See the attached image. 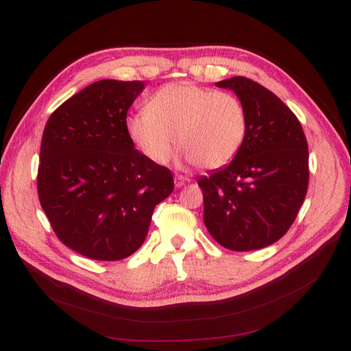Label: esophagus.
<instances>
[{
    "label": "esophagus",
    "mask_w": 351,
    "mask_h": 351,
    "mask_svg": "<svg viewBox=\"0 0 351 351\" xmlns=\"http://www.w3.org/2000/svg\"><path fill=\"white\" fill-rule=\"evenodd\" d=\"M190 180L189 178H185V176H182V175H175V187H182V185H185L187 184Z\"/></svg>",
    "instance_id": "34e87169"
}]
</instances>
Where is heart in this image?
Here are the masks:
<instances>
[{
    "label": "heart",
    "instance_id": "1",
    "mask_svg": "<svg viewBox=\"0 0 351 351\" xmlns=\"http://www.w3.org/2000/svg\"><path fill=\"white\" fill-rule=\"evenodd\" d=\"M126 128L134 145L156 164L169 161L178 141L196 166L220 169L241 151L247 113L232 93L175 83L155 92L146 110L128 119Z\"/></svg>",
    "mask_w": 351,
    "mask_h": 351
}]
</instances>
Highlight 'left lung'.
I'll return each instance as SVG.
<instances>
[{
    "mask_svg": "<svg viewBox=\"0 0 351 351\" xmlns=\"http://www.w3.org/2000/svg\"><path fill=\"white\" fill-rule=\"evenodd\" d=\"M247 113V136L229 166L199 180L204 223L223 247L263 249L288 232L309 184L308 141L278 96L245 77L219 81Z\"/></svg>",
    "mask_w": 351,
    "mask_h": 351,
    "instance_id": "1",
    "label": "left lung"
}]
</instances>
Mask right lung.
<instances>
[{
  "label": "right lung",
  "instance_id": "1",
  "mask_svg": "<svg viewBox=\"0 0 351 351\" xmlns=\"http://www.w3.org/2000/svg\"><path fill=\"white\" fill-rule=\"evenodd\" d=\"M143 81L101 80L48 119L37 195L58 240L96 261L131 256L147 235L173 175L134 149L126 113Z\"/></svg>",
  "mask_w": 351,
  "mask_h": 351
}]
</instances>
